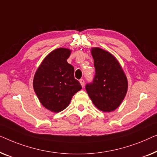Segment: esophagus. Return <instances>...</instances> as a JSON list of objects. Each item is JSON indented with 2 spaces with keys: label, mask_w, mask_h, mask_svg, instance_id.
I'll return each mask as SVG.
<instances>
[{
  "label": "esophagus",
  "mask_w": 157,
  "mask_h": 157,
  "mask_svg": "<svg viewBox=\"0 0 157 157\" xmlns=\"http://www.w3.org/2000/svg\"><path fill=\"white\" fill-rule=\"evenodd\" d=\"M79 83H80V85H82V87H84L85 86V80H84L83 79H79Z\"/></svg>",
  "instance_id": "34e87169"
}]
</instances>
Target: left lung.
Returning a JSON list of instances; mask_svg holds the SVG:
<instances>
[{"instance_id":"1","label":"left lung","mask_w":157,"mask_h":157,"mask_svg":"<svg viewBox=\"0 0 157 157\" xmlns=\"http://www.w3.org/2000/svg\"><path fill=\"white\" fill-rule=\"evenodd\" d=\"M95 75L86 85L88 95L96 107L110 112L116 109L124 99L128 89L126 75L113 55L100 48H92Z\"/></svg>"}]
</instances>
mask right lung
I'll return each instance as SVG.
<instances>
[{
  "instance_id": "obj_1",
  "label": "right lung",
  "mask_w": 157,
  "mask_h": 157,
  "mask_svg": "<svg viewBox=\"0 0 157 157\" xmlns=\"http://www.w3.org/2000/svg\"><path fill=\"white\" fill-rule=\"evenodd\" d=\"M71 50L60 48L45 57L33 78V89L44 107L55 113L69 105L72 96L82 89L74 78V67L67 62Z\"/></svg>"
}]
</instances>
